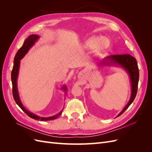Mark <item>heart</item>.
<instances>
[{
	"label": "heart",
	"instance_id": "b5f03b06",
	"mask_svg": "<svg viewBox=\"0 0 152 152\" xmlns=\"http://www.w3.org/2000/svg\"><path fill=\"white\" fill-rule=\"evenodd\" d=\"M109 41L107 38L92 37L84 42V48L86 49H91L95 48L96 51L99 53L107 49Z\"/></svg>",
	"mask_w": 152,
	"mask_h": 152
}]
</instances>
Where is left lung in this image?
Returning a JSON list of instances; mask_svg holds the SVG:
<instances>
[{
  "mask_svg": "<svg viewBox=\"0 0 152 152\" xmlns=\"http://www.w3.org/2000/svg\"><path fill=\"white\" fill-rule=\"evenodd\" d=\"M102 65H118L122 66L130 77L131 83V96L129 101L122 112L117 116L122 115L134 101L137 91L139 81V69L136 59L130 54H115L108 56L100 63Z\"/></svg>",
  "mask_w": 152,
  "mask_h": 152,
  "instance_id": "1",
  "label": "left lung"
}]
</instances>
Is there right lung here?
Instances as JSON below:
<instances>
[{
	"label": "right lung",
	"instance_id": "1",
	"mask_svg": "<svg viewBox=\"0 0 152 152\" xmlns=\"http://www.w3.org/2000/svg\"><path fill=\"white\" fill-rule=\"evenodd\" d=\"M39 38V36L37 35H30L28 38H27L23 43V45H22V47L18 50L16 53L15 59H14V66L12 68V70L11 72V80H12V95L13 98L15 99V101L16 102V104L19 106L21 108V109L27 115L29 116L30 117L35 119V120L37 121H52L54 120V119L57 118L62 113V110L58 113L56 115H54L52 117H41L39 116L36 115L35 114L31 113L30 112L28 111L23 105L19 94H18V87H17V78L18 75V72H19V68H20V60L23 58L25 54L28 53L29 49L33 46L35 44V42ZM62 89L64 91H66L67 87L66 86H63L62 87Z\"/></svg>",
	"mask_w": 152,
	"mask_h": 152
}]
</instances>
